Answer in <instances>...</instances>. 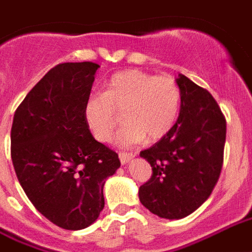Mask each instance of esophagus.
<instances>
[{"label":"esophagus","instance_id":"esophagus-1","mask_svg":"<svg viewBox=\"0 0 252 252\" xmlns=\"http://www.w3.org/2000/svg\"><path fill=\"white\" fill-rule=\"evenodd\" d=\"M135 157L133 153H119V160H121V163L126 164L128 163V160H131Z\"/></svg>","mask_w":252,"mask_h":252}]
</instances>
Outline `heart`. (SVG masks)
<instances>
[{"mask_svg":"<svg viewBox=\"0 0 252 252\" xmlns=\"http://www.w3.org/2000/svg\"><path fill=\"white\" fill-rule=\"evenodd\" d=\"M181 107V89L169 75L147 74L141 70L115 73L105 83L103 94H92L83 105V117L94 138L110 141L118 114L125 125L115 145L130 147L145 139L157 141L173 128Z\"/></svg>","mask_w":252,"mask_h":252,"instance_id":"obj_1","label":"heart"}]
</instances>
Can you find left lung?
<instances>
[{
  "label": "left lung",
  "mask_w": 252,
  "mask_h": 252,
  "mask_svg": "<svg viewBox=\"0 0 252 252\" xmlns=\"http://www.w3.org/2000/svg\"><path fill=\"white\" fill-rule=\"evenodd\" d=\"M177 83V122L139 154L153 169L150 181L139 187V200L164 219L185 218L209 198L222 170L226 142V119L213 95L186 75H178Z\"/></svg>",
  "instance_id": "obj_1"
}]
</instances>
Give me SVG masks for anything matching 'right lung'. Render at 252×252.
I'll return each instance as SVG.
<instances>
[{
  "instance_id": "add662e5",
  "label": "right lung",
  "mask_w": 252,
  "mask_h": 252,
  "mask_svg": "<svg viewBox=\"0 0 252 252\" xmlns=\"http://www.w3.org/2000/svg\"><path fill=\"white\" fill-rule=\"evenodd\" d=\"M99 65L53 67L16 110L11 160L25 194L50 222L82 230L105 207V181L119 169L118 154L94 139L83 117Z\"/></svg>"
}]
</instances>
